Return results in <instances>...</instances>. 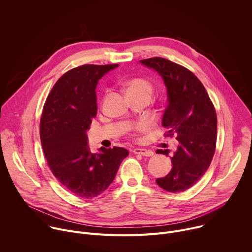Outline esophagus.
<instances>
[{"label":"esophagus","instance_id":"34e87169","mask_svg":"<svg viewBox=\"0 0 252 252\" xmlns=\"http://www.w3.org/2000/svg\"><path fill=\"white\" fill-rule=\"evenodd\" d=\"M134 154H139L142 156H146V157H150L154 155V152L152 150H147V149H141V148H135L133 150Z\"/></svg>","mask_w":252,"mask_h":252}]
</instances>
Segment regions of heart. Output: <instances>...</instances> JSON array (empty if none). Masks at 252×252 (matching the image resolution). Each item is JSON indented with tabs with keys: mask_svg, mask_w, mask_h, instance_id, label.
<instances>
[{
	"mask_svg": "<svg viewBox=\"0 0 252 252\" xmlns=\"http://www.w3.org/2000/svg\"><path fill=\"white\" fill-rule=\"evenodd\" d=\"M152 91H153L152 85L147 80H144V79H140V78L133 79L129 81L127 84V93H146L151 95ZM146 127H147V123L143 122V123L138 124L136 126V129L143 130Z\"/></svg>",
	"mask_w": 252,
	"mask_h": 252,
	"instance_id": "b5f03b06",
	"label": "heart"
}]
</instances>
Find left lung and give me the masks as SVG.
<instances>
[{
  "instance_id": "left-lung-1",
  "label": "left lung",
  "mask_w": 252,
  "mask_h": 252,
  "mask_svg": "<svg viewBox=\"0 0 252 252\" xmlns=\"http://www.w3.org/2000/svg\"><path fill=\"white\" fill-rule=\"evenodd\" d=\"M140 63L156 71L165 84L167 106L162 125L169 136L176 134L179 142L171 157L170 172L156 183L169 192L185 191L203 176L212 161L217 132L215 109L202 83L188 69L159 57ZM156 153L168 156L169 150L158 149Z\"/></svg>"
}]
</instances>
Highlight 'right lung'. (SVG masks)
<instances>
[{"label":"right lung","instance_id":"obj_1","mask_svg":"<svg viewBox=\"0 0 252 252\" xmlns=\"http://www.w3.org/2000/svg\"><path fill=\"white\" fill-rule=\"evenodd\" d=\"M119 65H83L65 73L51 90L40 123L45 157L54 176L76 196L89 199L113 182L129 155L125 148L92 153L87 131L97 115L99 80Z\"/></svg>","mask_w":252,"mask_h":252}]
</instances>
